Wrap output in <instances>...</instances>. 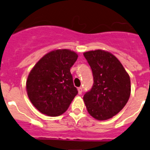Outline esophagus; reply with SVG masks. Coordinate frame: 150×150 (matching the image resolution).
<instances>
[{
    "label": "esophagus",
    "instance_id": "obj_1",
    "mask_svg": "<svg viewBox=\"0 0 150 150\" xmlns=\"http://www.w3.org/2000/svg\"><path fill=\"white\" fill-rule=\"evenodd\" d=\"M82 91H83V88H81V87H80V88H78V91H79V94H81V93H82Z\"/></svg>",
    "mask_w": 150,
    "mask_h": 150
}]
</instances>
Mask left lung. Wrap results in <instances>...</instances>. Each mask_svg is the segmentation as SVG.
I'll return each mask as SVG.
<instances>
[{"label": "left lung", "mask_w": 150, "mask_h": 150, "mask_svg": "<svg viewBox=\"0 0 150 150\" xmlns=\"http://www.w3.org/2000/svg\"><path fill=\"white\" fill-rule=\"evenodd\" d=\"M93 76L91 90L84 95L88 112L97 120L112 118L125 106L131 95V80L120 61L103 50L84 53Z\"/></svg>", "instance_id": "8db88e82"}]
</instances>
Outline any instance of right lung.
<instances>
[{
	"label": "right lung",
	"instance_id": "right-lung-1",
	"mask_svg": "<svg viewBox=\"0 0 150 150\" xmlns=\"http://www.w3.org/2000/svg\"><path fill=\"white\" fill-rule=\"evenodd\" d=\"M77 59L75 52L59 49L45 54L32 68L26 81V91L39 112L58 116L67 110L78 93L70 72Z\"/></svg>",
	"mask_w": 150,
	"mask_h": 150
}]
</instances>
